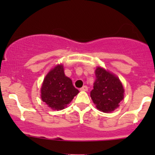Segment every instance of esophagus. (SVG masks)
<instances>
[{"label":"esophagus","instance_id":"34e87169","mask_svg":"<svg viewBox=\"0 0 155 155\" xmlns=\"http://www.w3.org/2000/svg\"><path fill=\"white\" fill-rule=\"evenodd\" d=\"M80 91H87V87L86 86V85H84L83 87H81Z\"/></svg>","mask_w":155,"mask_h":155}]
</instances>
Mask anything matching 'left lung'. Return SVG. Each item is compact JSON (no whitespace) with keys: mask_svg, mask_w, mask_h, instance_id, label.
I'll list each match as a JSON object with an SVG mask.
<instances>
[{"mask_svg":"<svg viewBox=\"0 0 155 155\" xmlns=\"http://www.w3.org/2000/svg\"><path fill=\"white\" fill-rule=\"evenodd\" d=\"M96 80L91 97L100 111L111 112L119 107L124 98V88L119 79L101 68L95 71Z\"/></svg>","mask_w":155,"mask_h":155,"instance_id":"obj_1","label":"left lung"}]
</instances>
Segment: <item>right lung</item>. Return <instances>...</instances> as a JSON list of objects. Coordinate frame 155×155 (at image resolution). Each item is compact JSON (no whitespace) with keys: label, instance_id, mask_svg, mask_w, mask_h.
Segmentation results:
<instances>
[{"label":"right lung","instance_id":"obj_1","mask_svg":"<svg viewBox=\"0 0 155 155\" xmlns=\"http://www.w3.org/2000/svg\"><path fill=\"white\" fill-rule=\"evenodd\" d=\"M79 93L72 80L64 73L62 65H58L46 75L41 87V98L54 110L64 109Z\"/></svg>","mask_w":155,"mask_h":155}]
</instances>
